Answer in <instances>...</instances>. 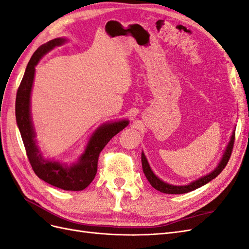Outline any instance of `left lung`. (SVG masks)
Segmentation results:
<instances>
[{
  "instance_id": "8db88e82",
  "label": "left lung",
  "mask_w": 249,
  "mask_h": 249,
  "mask_svg": "<svg viewBox=\"0 0 249 249\" xmlns=\"http://www.w3.org/2000/svg\"><path fill=\"white\" fill-rule=\"evenodd\" d=\"M233 142H235V133L232 134L231 139L229 143V145L225 149V153L223 155V158L221 162L218 165V167L210 173V175L206 176V177H202L201 178L195 180V182L191 183L190 185H187V186H172L169 184H166L162 182V180L157 178L154 172L150 169L149 165L147 163L146 158L144 156V154L142 153L141 155V162H142V168H143V172H144V175L146 177V178L148 179V182L150 183L155 189H157L158 191L163 192V193H167V194H183V193H188L190 191H193L195 189H197V188L206 185L207 183H209L210 180H212L213 178H215L219 173L224 169V167L227 166V164L230 160V158L231 156V152H232V148H233Z\"/></svg>"
}]
</instances>
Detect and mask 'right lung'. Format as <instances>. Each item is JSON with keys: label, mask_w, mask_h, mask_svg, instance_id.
I'll use <instances>...</instances> for the list:
<instances>
[{"label": "right lung", "mask_w": 249, "mask_h": 249, "mask_svg": "<svg viewBox=\"0 0 249 249\" xmlns=\"http://www.w3.org/2000/svg\"><path fill=\"white\" fill-rule=\"evenodd\" d=\"M64 41L62 38L53 39L42 44L32 55L17 92L16 116L27 157L35 175L44 182L60 189L81 191L85 189L94 178L99 157L103 148L116 134L124 129L129 122L122 120L100 127L90 138L85 153L81 157L79 163L72 166H63L57 162L42 159L38 148L35 145V134L30 116V94L33 84L35 65L44 54Z\"/></svg>", "instance_id": "right-lung-1"}]
</instances>
